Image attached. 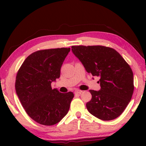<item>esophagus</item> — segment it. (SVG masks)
<instances>
[{
	"instance_id": "34e87169",
	"label": "esophagus",
	"mask_w": 146,
	"mask_h": 146,
	"mask_svg": "<svg viewBox=\"0 0 146 146\" xmlns=\"http://www.w3.org/2000/svg\"><path fill=\"white\" fill-rule=\"evenodd\" d=\"M82 91H81V90H76L74 92V93L76 94H82Z\"/></svg>"
}]
</instances>
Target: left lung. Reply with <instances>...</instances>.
Instances as JSON below:
<instances>
[{"mask_svg":"<svg viewBox=\"0 0 146 146\" xmlns=\"http://www.w3.org/2000/svg\"><path fill=\"white\" fill-rule=\"evenodd\" d=\"M72 51L87 72L100 76L101 88L90 90L86 104L91 114L102 120L119 117L130 102L134 89L130 66L114 49L104 46H72Z\"/></svg>","mask_w":146,"mask_h":146,"instance_id":"1","label":"left lung"}]
</instances>
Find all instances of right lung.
<instances>
[{
    "label": "right lung",
    "mask_w": 146,
    "mask_h": 146,
    "mask_svg": "<svg viewBox=\"0 0 146 146\" xmlns=\"http://www.w3.org/2000/svg\"><path fill=\"white\" fill-rule=\"evenodd\" d=\"M70 48L38 50L29 55L18 71L15 89L27 114L40 124L52 125L68 112L74 94L52 89Z\"/></svg>",
    "instance_id": "obj_1"
}]
</instances>
